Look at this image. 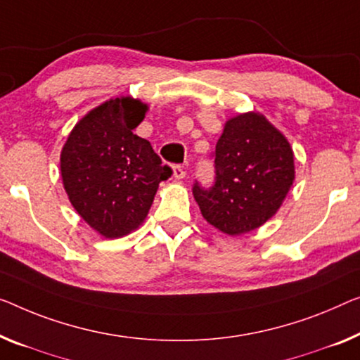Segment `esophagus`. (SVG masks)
I'll return each mask as SVG.
<instances>
[{"label":"esophagus","instance_id":"esophagus-1","mask_svg":"<svg viewBox=\"0 0 360 360\" xmlns=\"http://www.w3.org/2000/svg\"><path fill=\"white\" fill-rule=\"evenodd\" d=\"M186 174H187V171H186V168L182 165H174L173 166V176H174L176 179L186 178Z\"/></svg>","mask_w":360,"mask_h":360}]
</instances>
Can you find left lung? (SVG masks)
I'll use <instances>...</instances> for the list:
<instances>
[{
	"label": "left lung",
	"mask_w": 360,
	"mask_h": 360,
	"mask_svg": "<svg viewBox=\"0 0 360 360\" xmlns=\"http://www.w3.org/2000/svg\"><path fill=\"white\" fill-rule=\"evenodd\" d=\"M212 157V186L195 181L192 192L203 218L229 236L262 226L276 213L292 186V148L257 112L229 120Z\"/></svg>",
	"instance_id": "left-lung-1"
}]
</instances>
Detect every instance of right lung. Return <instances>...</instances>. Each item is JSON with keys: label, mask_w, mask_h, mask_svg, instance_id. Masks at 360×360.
I'll return each mask as SVG.
<instances>
[{"label": "right lung", "mask_w": 360, "mask_h": 360, "mask_svg": "<svg viewBox=\"0 0 360 360\" xmlns=\"http://www.w3.org/2000/svg\"><path fill=\"white\" fill-rule=\"evenodd\" d=\"M147 105L112 98L80 120L61 152V176L77 213L105 238L136 229L158 184L173 174L150 142L134 134Z\"/></svg>", "instance_id": "right-lung-1"}]
</instances>
